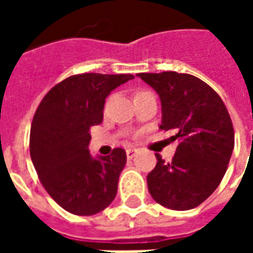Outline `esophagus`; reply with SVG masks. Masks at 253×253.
<instances>
[{
  "instance_id": "esophagus-1",
  "label": "esophagus",
  "mask_w": 253,
  "mask_h": 253,
  "mask_svg": "<svg viewBox=\"0 0 253 253\" xmlns=\"http://www.w3.org/2000/svg\"><path fill=\"white\" fill-rule=\"evenodd\" d=\"M135 153H137V149H132V148H128L126 150V156L127 159H132L134 156H135Z\"/></svg>"
}]
</instances>
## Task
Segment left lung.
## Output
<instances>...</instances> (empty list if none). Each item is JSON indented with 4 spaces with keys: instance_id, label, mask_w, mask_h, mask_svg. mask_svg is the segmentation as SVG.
Here are the masks:
<instances>
[{
    "instance_id": "8db88e82",
    "label": "left lung",
    "mask_w": 253,
    "mask_h": 253,
    "mask_svg": "<svg viewBox=\"0 0 253 253\" xmlns=\"http://www.w3.org/2000/svg\"><path fill=\"white\" fill-rule=\"evenodd\" d=\"M159 93L161 130H175L179 145L173 159L157 164L148 175L154 201L172 210L199 206L215 191L228 169L234 130L218 93L195 76L176 72L137 74Z\"/></svg>"
}]
</instances>
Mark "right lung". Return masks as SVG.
Returning a JSON list of instances; mask_svg holds the SVG:
<instances>
[{"label": "right lung", "instance_id": "add662e5", "mask_svg": "<svg viewBox=\"0 0 253 253\" xmlns=\"http://www.w3.org/2000/svg\"><path fill=\"white\" fill-rule=\"evenodd\" d=\"M132 74L84 73L51 88L36 110L30 153L39 180L54 201L76 215H93L115 199L126 165L125 149L93 159L90 127L103 122L107 96Z\"/></svg>", "mask_w": 253, "mask_h": 253}]
</instances>
